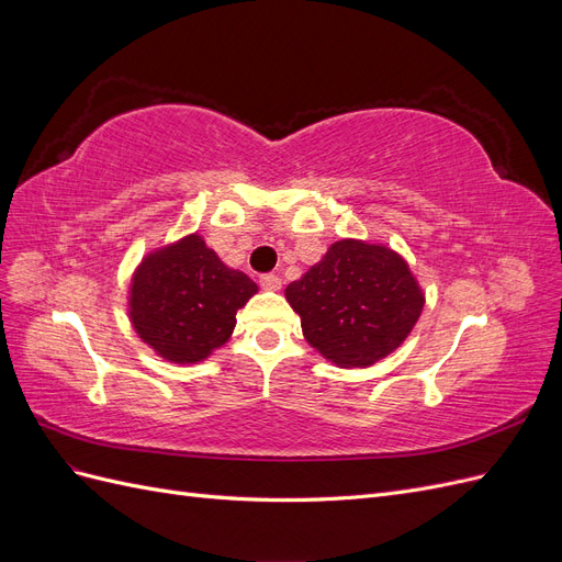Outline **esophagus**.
Instances as JSON below:
<instances>
[{"instance_id": "34e87169", "label": "esophagus", "mask_w": 562, "mask_h": 562, "mask_svg": "<svg viewBox=\"0 0 562 562\" xmlns=\"http://www.w3.org/2000/svg\"><path fill=\"white\" fill-rule=\"evenodd\" d=\"M260 285L265 288V291L277 293V291H281V279H279V274H265L260 279Z\"/></svg>"}]
</instances>
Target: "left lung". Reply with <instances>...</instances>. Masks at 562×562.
<instances>
[{
    "instance_id": "8db88e82",
    "label": "left lung",
    "mask_w": 562,
    "mask_h": 562,
    "mask_svg": "<svg viewBox=\"0 0 562 562\" xmlns=\"http://www.w3.org/2000/svg\"><path fill=\"white\" fill-rule=\"evenodd\" d=\"M302 335L337 368H368L396 351L424 310V293L396 250L335 241L323 260L285 288Z\"/></svg>"
}]
</instances>
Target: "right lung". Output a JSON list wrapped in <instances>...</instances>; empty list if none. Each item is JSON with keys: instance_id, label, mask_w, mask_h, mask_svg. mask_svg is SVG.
Masks as SVG:
<instances>
[{"instance_id": "right-lung-1", "label": "right lung", "mask_w": 562, "mask_h": 562, "mask_svg": "<svg viewBox=\"0 0 562 562\" xmlns=\"http://www.w3.org/2000/svg\"><path fill=\"white\" fill-rule=\"evenodd\" d=\"M255 293L258 285L194 232L145 255L131 279L128 318L164 361L199 363L232 337L236 312Z\"/></svg>"}]
</instances>
